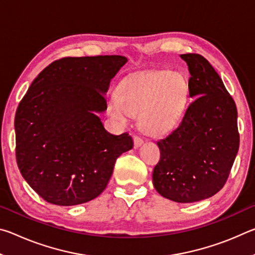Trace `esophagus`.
Returning a JSON list of instances; mask_svg holds the SVG:
<instances>
[{
    "label": "esophagus",
    "mask_w": 255,
    "mask_h": 255,
    "mask_svg": "<svg viewBox=\"0 0 255 255\" xmlns=\"http://www.w3.org/2000/svg\"><path fill=\"white\" fill-rule=\"evenodd\" d=\"M143 143H144V140L141 137H139V136L133 137V145H135V147H139V146Z\"/></svg>",
    "instance_id": "34e87169"
}]
</instances>
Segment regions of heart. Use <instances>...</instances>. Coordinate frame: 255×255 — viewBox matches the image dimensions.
<instances>
[{
  "label": "heart",
  "mask_w": 255,
  "mask_h": 255,
  "mask_svg": "<svg viewBox=\"0 0 255 255\" xmlns=\"http://www.w3.org/2000/svg\"><path fill=\"white\" fill-rule=\"evenodd\" d=\"M189 86L184 77L170 71H146L124 79L108 101V114L125 123L138 113L145 132L162 135L174 129L187 109Z\"/></svg>",
  "instance_id": "b5f03b06"
}]
</instances>
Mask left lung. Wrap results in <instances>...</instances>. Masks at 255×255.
I'll return each mask as SVG.
<instances>
[{
	"instance_id": "1",
	"label": "left lung",
	"mask_w": 255,
	"mask_h": 255,
	"mask_svg": "<svg viewBox=\"0 0 255 255\" xmlns=\"http://www.w3.org/2000/svg\"><path fill=\"white\" fill-rule=\"evenodd\" d=\"M193 99L178 128L157 141L153 171L159 195L175 202L213 197L226 183L240 146L237 109L221 76L204 56L183 54Z\"/></svg>"
}]
</instances>
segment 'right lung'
<instances>
[{"label": "right lung", "mask_w": 255, "mask_h": 255, "mask_svg": "<svg viewBox=\"0 0 255 255\" xmlns=\"http://www.w3.org/2000/svg\"><path fill=\"white\" fill-rule=\"evenodd\" d=\"M127 63L124 56L65 57L40 72L15 112V157L21 174L42 199L75 206L106 189L127 132H108L97 116L105 93Z\"/></svg>", "instance_id": "obj_1"}]
</instances>
